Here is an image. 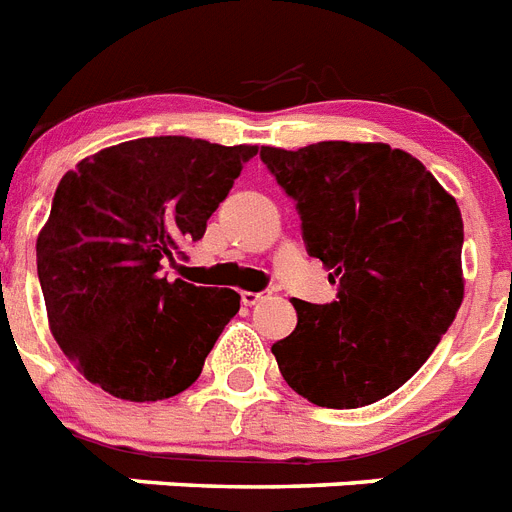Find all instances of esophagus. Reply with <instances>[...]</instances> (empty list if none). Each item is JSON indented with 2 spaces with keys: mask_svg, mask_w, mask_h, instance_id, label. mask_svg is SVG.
<instances>
[{
  "mask_svg": "<svg viewBox=\"0 0 512 512\" xmlns=\"http://www.w3.org/2000/svg\"><path fill=\"white\" fill-rule=\"evenodd\" d=\"M266 298H269V292H248V290L240 292V300H243V305H256Z\"/></svg>",
  "mask_w": 512,
  "mask_h": 512,
  "instance_id": "34e87169",
  "label": "esophagus"
}]
</instances>
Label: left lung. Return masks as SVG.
Instances as JSON below:
<instances>
[{"label": "left lung", "instance_id": "left-lung-1", "mask_svg": "<svg viewBox=\"0 0 512 512\" xmlns=\"http://www.w3.org/2000/svg\"><path fill=\"white\" fill-rule=\"evenodd\" d=\"M298 202L313 259L339 282L331 305L292 300L298 326L272 344L303 399L357 409L404 386L464 303V220L425 165L383 142L261 147Z\"/></svg>", "mask_w": 512, "mask_h": 512}]
</instances>
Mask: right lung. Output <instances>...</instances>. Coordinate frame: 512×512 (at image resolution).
Here are the masks:
<instances>
[{"instance_id": "1", "label": "right lung", "mask_w": 512, "mask_h": 512, "mask_svg": "<svg viewBox=\"0 0 512 512\" xmlns=\"http://www.w3.org/2000/svg\"><path fill=\"white\" fill-rule=\"evenodd\" d=\"M253 144L144 137L67 170L36 240L48 329L87 381L124 401H163L202 375L240 295L160 274L199 240Z\"/></svg>"}]
</instances>
